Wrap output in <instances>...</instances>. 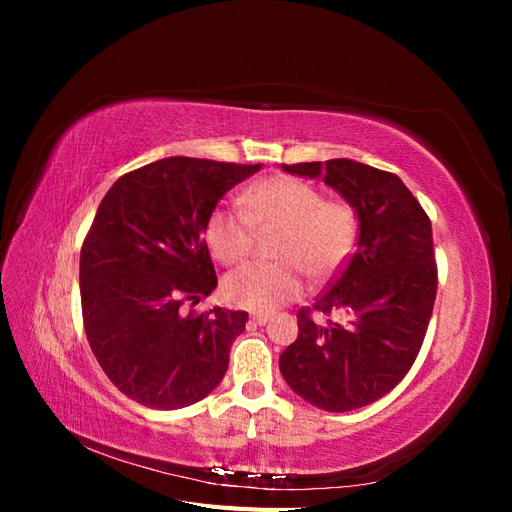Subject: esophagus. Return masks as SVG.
Returning a JSON list of instances; mask_svg holds the SVG:
<instances>
[{"instance_id":"obj_1","label":"esophagus","mask_w":512,"mask_h":512,"mask_svg":"<svg viewBox=\"0 0 512 512\" xmlns=\"http://www.w3.org/2000/svg\"><path fill=\"white\" fill-rule=\"evenodd\" d=\"M269 318H271V316H269V314H265V312H254V314L250 316V320H252V322H256V324H267V322H269Z\"/></svg>"}]
</instances>
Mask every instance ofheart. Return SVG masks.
Masks as SVG:
<instances>
[{"instance_id": "b5f03b06", "label": "heart", "mask_w": 512, "mask_h": 512, "mask_svg": "<svg viewBox=\"0 0 512 512\" xmlns=\"http://www.w3.org/2000/svg\"><path fill=\"white\" fill-rule=\"evenodd\" d=\"M256 228L280 230L273 258L282 262L232 271L222 292L230 305L269 312L303 292L297 264L312 277H327L342 265L354 243L356 218L346 203H324L314 185L294 177H269L241 194V207L213 209L205 230L211 254L224 265H237L250 254Z\"/></svg>"}]
</instances>
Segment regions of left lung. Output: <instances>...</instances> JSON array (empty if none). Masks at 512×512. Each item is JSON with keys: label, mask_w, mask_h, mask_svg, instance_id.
I'll use <instances>...</instances> for the list:
<instances>
[{"label": "left lung", "mask_w": 512, "mask_h": 512, "mask_svg": "<svg viewBox=\"0 0 512 512\" xmlns=\"http://www.w3.org/2000/svg\"><path fill=\"white\" fill-rule=\"evenodd\" d=\"M290 175L322 179L354 209L356 250L315 311L297 314L299 335L280 356L290 389L327 412L374 404L404 380L427 333L438 288L431 222L393 173L337 158L282 164Z\"/></svg>", "instance_id": "8db88e82"}]
</instances>
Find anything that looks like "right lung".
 <instances>
[{
  "label": "right lung",
  "mask_w": 512,
  "mask_h": 512,
  "mask_svg": "<svg viewBox=\"0 0 512 512\" xmlns=\"http://www.w3.org/2000/svg\"><path fill=\"white\" fill-rule=\"evenodd\" d=\"M262 164L164 158L119 177L81 250L89 346L117 389L147 408L205 399L228 369L247 314L181 312L218 286L205 243L220 198Z\"/></svg>",
  "instance_id": "right-lung-1"
}]
</instances>
